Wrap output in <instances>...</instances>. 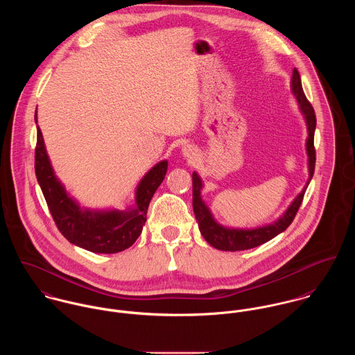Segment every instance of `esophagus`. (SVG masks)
I'll use <instances>...</instances> for the list:
<instances>
[{"instance_id": "obj_1", "label": "esophagus", "mask_w": 355, "mask_h": 355, "mask_svg": "<svg viewBox=\"0 0 355 355\" xmlns=\"http://www.w3.org/2000/svg\"><path fill=\"white\" fill-rule=\"evenodd\" d=\"M183 154H184L186 157H190V155H191V154H194V153H193V149H191L190 146H186V148L183 149Z\"/></svg>"}]
</instances>
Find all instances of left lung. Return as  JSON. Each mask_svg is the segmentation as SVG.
<instances>
[{
    "mask_svg": "<svg viewBox=\"0 0 355 355\" xmlns=\"http://www.w3.org/2000/svg\"><path fill=\"white\" fill-rule=\"evenodd\" d=\"M291 90L295 100L298 102V107L301 113L304 114V123L307 127L306 154H307L309 179L302 191L294 198V201L290 203V206L284 210V213L280 217H277L275 221L269 224L255 227V228H234V227L223 225L214 218L210 207L202 200L201 191L203 189V182L201 176L197 172L193 173V209L198 223V228L201 231L203 239L217 250L241 252V250H249L262 243H266L268 241L273 239L275 236H277L279 234H282L290 227L302 203L304 191L313 178L314 165H315V150H314L315 114H314L313 106L304 97L301 76L297 68L293 71Z\"/></svg>",
    "mask_w": 355,
    "mask_h": 355,
    "instance_id": "left-lung-1",
    "label": "left lung"
}]
</instances>
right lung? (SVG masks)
I'll use <instances>...</instances> for the list:
<instances>
[{"label":"right lung","mask_w":355,"mask_h":355,"mask_svg":"<svg viewBox=\"0 0 355 355\" xmlns=\"http://www.w3.org/2000/svg\"><path fill=\"white\" fill-rule=\"evenodd\" d=\"M166 169L168 161L162 159L148 171L135 189L132 202L124 210L85 207L69 196L55 176L41 128H37L35 175L53 220L68 242L92 253H120L135 243L146 223L149 203Z\"/></svg>","instance_id":"add662e5"}]
</instances>
